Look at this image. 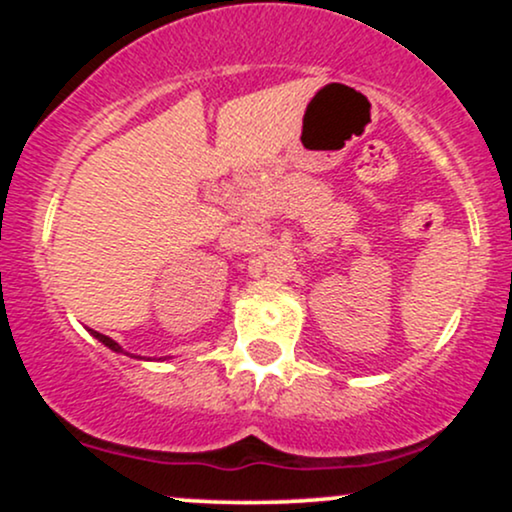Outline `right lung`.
Listing matches in <instances>:
<instances>
[{
  "mask_svg": "<svg viewBox=\"0 0 512 512\" xmlns=\"http://www.w3.org/2000/svg\"><path fill=\"white\" fill-rule=\"evenodd\" d=\"M88 332H91V334H93V337H96V339H98V342H101V344H105V346H108V349H110V351H115V354H127V351H125V349H122V346H120V344H117V342H115V339L105 337V334H101V332H96V330H88Z\"/></svg>",
  "mask_w": 512,
  "mask_h": 512,
  "instance_id": "1",
  "label": "right lung"
}]
</instances>
